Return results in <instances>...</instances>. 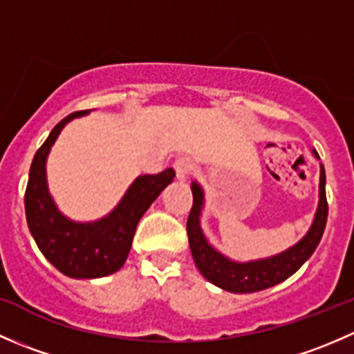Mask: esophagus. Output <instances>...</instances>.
I'll return each instance as SVG.
<instances>
[{
	"instance_id": "obj_1",
	"label": "esophagus",
	"mask_w": 354,
	"mask_h": 354,
	"mask_svg": "<svg viewBox=\"0 0 354 354\" xmlns=\"http://www.w3.org/2000/svg\"><path fill=\"white\" fill-rule=\"evenodd\" d=\"M173 167H174V171H176L178 178H181V180H185L187 176H190L192 171L195 169L194 162H192L188 157H178V159L174 160Z\"/></svg>"
}]
</instances>
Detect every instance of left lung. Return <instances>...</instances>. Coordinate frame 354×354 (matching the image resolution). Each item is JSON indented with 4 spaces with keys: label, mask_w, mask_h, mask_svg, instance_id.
<instances>
[{
    "label": "left lung",
    "mask_w": 354,
    "mask_h": 354,
    "mask_svg": "<svg viewBox=\"0 0 354 354\" xmlns=\"http://www.w3.org/2000/svg\"><path fill=\"white\" fill-rule=\"evenodd\" d=\"M192 194H194V205L188 214L187 233L195 266L198 267L200 274L207 281L231 292H255L283 283L312 257V253L320 243L324 230H326L329 205H327L326 197V171H324V166H320V202L312 230L292 248L286 250L281 255L259 260V262H231L230 259L223 257L207 243L198 224L203 195L197 183H194V187H192Z\"/></svg>",
    "instance_id": "8db88e82"
}]
</instances>
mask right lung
Here are the masks:
<instances>
[{"mask_svg": "<svg viewBox=\"0 0 354 354\" xmlns=\"http://www.w3.org/2000/svg\"><path fill=\"white\" fill-rule=\"evenodd\" d=\"M85 113L87 111L68 114L53 128L32 159L25 188V216L35 243L59 272L73 279H94L120 270L130 252L140 217L176 176L171 167L162 173L138 176L108 217L91 224L68 221L48 194L46 156L68 121Z\"/></svg>", "mask_w": 354, "mask_h": 354, "instance_id": "obj_1", "label": "right lung"}]
</instances>
